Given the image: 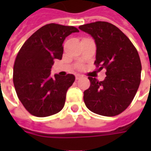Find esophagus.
I'll list each match as a JSON object with an SVG mask.
<instances>
[{
	"mask_svg": "<svg viewBox=\"0 0 151 151\" xmlns=\"http://www.w3.org/2000/svg\"><path fill=\"white\" fill-rule=\"evenodd\" d=\"M76 79H77V80H78V79H80V78H83V75H82V74H78H78H76Z\"/></svg>",
	"mask_w": 151,
	"mask_h": 151,
	"instance_id": "obj_1",
	"label": "esophagus"
}]
</instances>
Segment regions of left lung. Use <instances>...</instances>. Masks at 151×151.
<instances>
[{"label": "left lung", "instance_id": "1", "mask_svg": "<svg viewBox=\"0 0 151 151\" xmlns=\"http://www.w3.org/2000/svg\"><path fill=\"white\" fill-rule=\"evenodd\" d=\"M91 35L96 44L95 65L105 69L102 82L89 77L91 86L84 91L86 108L94 113L114 116L126 109L136 95L141 82L142 64L137 51L120 29L107 22L79 27Z\"/></svg>", "mask_w": 151, "mask_h": 151}]
</instances>
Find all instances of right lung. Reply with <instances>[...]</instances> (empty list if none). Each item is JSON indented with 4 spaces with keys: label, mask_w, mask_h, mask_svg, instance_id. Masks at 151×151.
I'll return each instance as SVG.
<instances>
[{
    "label": "right lung",
    "mask_w": 151,
    "mask_h": 151,
    "mask_svg": "<svg viewBox=\"0 0 151 151\" xmlns=\"http://www.w3.org/2000/svg\"><path fill=\"white\" fill-rule=\"evenodd\" d=\"M78 31L74 27L47 24L35 31L19 50L13 81L19 100L31 115L49 116L64 108L66 92L75 77H52L51 69L55 60L62 58L64 40Z\"/></svg>",
    "instance_id": "right-lung-1"
}]
</instances>
